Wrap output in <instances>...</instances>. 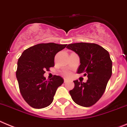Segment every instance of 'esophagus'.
Here are the masks:
<instances>
[{
	"instance_id": "esophagus-1",
	"label": "esophagus",
	"mask_w": 127,
	"mask_h": 127,
	"mask_svg": "<svg viewBox=\"0 0 127 127\" xmlns=\"http://www.w3.org/2000/svg\"><path fill=\"white\" fill-rule=\"evenodd\" d=\"M68 81V80L67 79V78H64V83L67 82Z\"/></svg>"
}]
</instances>
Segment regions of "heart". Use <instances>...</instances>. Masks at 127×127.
I'll return each instance as SVG.
<instances>
[{
    "label": "heart",
    "mask_w": 127,
    "mask_h": 127,
    "mask_svg": "<svg viewBox=\"0 0 127 127\" xmlns=\"http://www.w3.org/2000/svg\"><path fill=\"white\" fill-rule=\"evenodd\" d=\"M65 75H66V76H70V73H69V72H67V73H66V74H65Z\"/></svg>",
    "instance_id": "heart-1"
}]
</instances>
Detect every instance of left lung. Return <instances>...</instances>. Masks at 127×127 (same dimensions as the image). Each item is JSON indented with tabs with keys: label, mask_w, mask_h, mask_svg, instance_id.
Masks as SVG:
<instances>
[{
	"label": "left lung",
	"mask_w": 127,
	"mask_h": 127,
	"mask_svg": "<svg viewBox=\"0 0 127 127\" xmlns=\"http://www.w3.org/2000/svg\"><path fill=\"white\" fill-rule=\"evenodd\" d=\"M67 49L78 55L80 65L77 73L87 75V82L73 81L75 87L69 91L74 102L83 107L95 104L103 95L112 75V61L109 54L102 47L93 43L69 44Z\"/></svg>",
	"instance_id": "8db88e82"
}]
</instances>
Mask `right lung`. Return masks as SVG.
Instances as JSON below:
<instances>
[{"label":"right lung","mask_w":127,"mask_h":127,"mask_svg":"<svg viewBox=\"0 0 127 127\" xmlns=\"http://www.w3.org/2000/svg\"><path fill=\"white\" fill-rule=\"evenodd\" d=\"M67 44L55 43L39 44L23 51L18 61L16 78L19 91L25 100L31 107L41 109L53 101L57 89L64 80L54 75L46 80L44 74L54 66V57Z\"/></svg>","instance_id":"obj_1"}]
</instances>
